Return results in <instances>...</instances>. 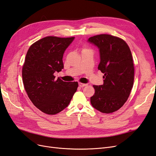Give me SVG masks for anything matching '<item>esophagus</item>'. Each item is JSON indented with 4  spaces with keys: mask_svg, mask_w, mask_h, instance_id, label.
<instances>
[{
    "mask_svg": "<svg viewBox=\"0 0 156 156\" xmlns=\"http://www.w3.org/2000/svg\"><path fill=\"white\" fill-rule=\"evenodd\" d=\"M87 85V84H84V83H79V86L80 87H86Z\"/></svg>",
    "mask_w": 156,
    "mask_h": 156,
    "instance_id": "34e87169",
    "label": "esophagus"
}]
</instances>
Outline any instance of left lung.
Wrapping results in <instances>:
<instances>
[{"label":"left lung","instance_id":"8db88e82","mask_svg":"<svg viewBox=\"0 0 156 156\" xmlns=\"http://www.w3.org/2000/svg\"><path fill=\"white\" fill-rule=\"evenodd\" d=\"M98 47L100 62L98 69L104 73L103 84L93 85L95 94L90 98L94 108L103 113L116 111L129 98L134 81V65L129 46L122 39L109 34L89 37Z\"/></svg>","mask_w":156,"mask_h":156}]
</instances>
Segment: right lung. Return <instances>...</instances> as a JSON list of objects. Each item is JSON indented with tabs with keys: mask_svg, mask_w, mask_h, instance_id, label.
Masks as SVG:
<instances>
[{
	"mask_svg": "<svg viewBox=\"0 0 156 156\" xmlns=\"http://www.w3.org/2000/svg\"><path fill=\"white\" fill-rule=\"evenodd\" d=\"M74 38L45 37L27 53L22 69L25 89L33 104L48 115L66 108L77 89V82H64L54 75L64 68V53Z\"/></svg>",
	"mask_w": 156,
	"mask_h": 156,
	"instance_id": "add662e5",
	"label": "right lung"
}]
</instances>
